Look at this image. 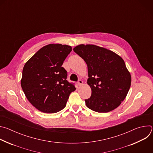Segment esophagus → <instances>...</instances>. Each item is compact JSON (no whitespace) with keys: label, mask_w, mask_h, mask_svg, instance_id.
I'll return each mask as SVG.
<instances>
[{"label":"esophagus","mask_w":153,"mask_h":153,"mask_svg":"<svg viewBox=\"0 0 153 153\" xmlns=\"http://www.w3.org/2000/svg\"><path fill=\"white\" fill-rule=\"evenodd\" d=\"M77 83H78V85L80 86V85H82V84H83V81L82 80H80V79H79V80H78V82H77Z\"/></svg>","instance_id":"esophagus-1"}]
</instances>
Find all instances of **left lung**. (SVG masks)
Returning <instances> with one entry per match:
<instances>
[{
	"mask_svg": "<svg viewBox=\"0 0 153 153\" xmlns=\"http://www.w3.org/2000/svg\"><path fill=\"white\" fill-rule=\"evenodd\" d=\"M87 64V83L91 96L85 99L88 108L97 113L118 107L129 90L131 77L124 60L115 53L94 45H79L73 49Z\"/></svg>",
	"mask_w": 153,
	"mask_h": 153,
	"instance_id": "left-lung-1",
	"label": "left lung"
}]
</instances>
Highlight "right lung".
<instances>
[{"label":"right lung","mask_w":153,"mask_h":153,"mask_svg":"<svg viewBox=\"0 0 153 153\" xmlns=\"http://www.w3.org/2000/svg\"><path fill=\"white\" fill-rule=\"evenodd\" d=\"M72 51L70 46L49 44L40 48L25 64L21 86L26 97L38 110L57 113L65 107L74 83L67 80L62 67Z\"/></svg>","instance_id":"obj_1"}]
</instances>
